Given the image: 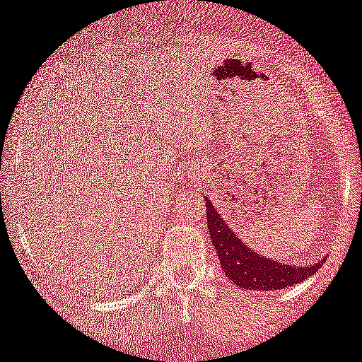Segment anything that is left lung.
<instances>
[{"label": "left lung", "instance_id": "obj_1", "mask_svg": "<svg viewBox=\"0 0 362 362\" xmlns=\"http://www.w3.org/2000/svg\"><path fill=\"white\" fill-rule=\"evenodd\" d=\"M204 201L208 229L218 254L220 267L226 277H229L238 288L259 291L284 290L315 275L325 261L322 259L315 264L300 267V264L279 263L272 257L263 256L233 230V226L220 215L208 197H204Z\"/></svg>", "mask_w": 362, "mask_h": 362}]
</instances>
